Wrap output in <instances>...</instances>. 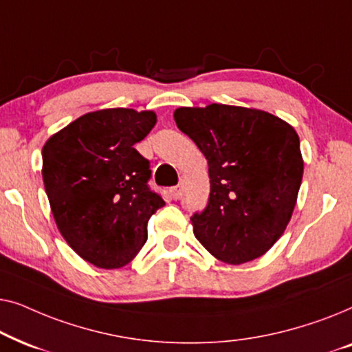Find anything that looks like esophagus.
<instances>
[{
  "mask_svg": "<svg viewBox=\"0 0 352 352\" xmlns=\"http://www.w3.org/2000/svg\"><path fill=\"white\" fill-rule=\"evenodd\" d=\"M171 197L175 200H179L181 197H182V186H175L171 189Z\"/></svg>",
  "mask_w": 352,
  "mask_h": 352,
  "instance_id": "obj_1",
  "label": "esophagus"
}]
</instances>
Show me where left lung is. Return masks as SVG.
I'll list each match as a JSON object with an SVG mask.
<instances>
[{
  "mask_svg": "<svg viewBox=\"0 0 352 352\" xmlns=\"http://www.w3.org/2000/svg\"><path fill=\"white\" fill-rule=\"evenodd\" d=\"M175 122L208 160V205L190 218L197 240L228 264L263 256L296 205L305 165L296 131L264 110L224 104L179 107Z\"/></svg>",
  "mask_w": 352,
  "mask_h": 352,
  "instance_id": "8db88e82",
  "label": "left lung"
}]
</instances>
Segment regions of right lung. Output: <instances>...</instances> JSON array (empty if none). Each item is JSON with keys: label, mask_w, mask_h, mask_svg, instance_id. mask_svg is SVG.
<instances>
[{"label": "right lung", "mask_w": 352, "mask_h": 352, "mask_svg": "<svg viewBox=\"0 0 352 352\" xmlns=\"http://www.w3.org/2000/svg\"><path fill=\"white\" fill-rule=\"evenodd\" d=\"M155 123L152 110H96L43 147V182L57 229L94 266H126L146 243L151 216L165 205L147 184L148 160L134 148Z\"/></svg>", "instance_id": "obj_1"}]
</instances>
